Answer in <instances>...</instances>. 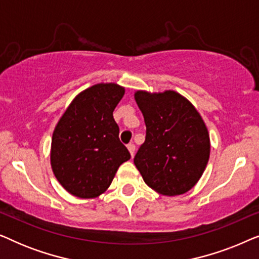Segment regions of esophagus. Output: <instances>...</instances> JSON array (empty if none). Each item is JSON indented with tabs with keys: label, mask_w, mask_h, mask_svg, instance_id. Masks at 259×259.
Wrapping results in <instances>:
<instances>
[{
	"label": "esophagus",
	"mask_w": 259,
	"mask_h": 259,
	"mask_svg": "<svg viewBox=\"0 0 259 259\" xmlns=\"http://www.w3.org/2000/svg\"><path fill=\"white\" fill-rule=\"evenodd\" d=\"M127 148H128V151H130V153H131V155H134V152H136V145H134L133 143H131V144H128L127 145Z\"/></svg>",
	"instance_id": "obj_1"
}]
</instances>
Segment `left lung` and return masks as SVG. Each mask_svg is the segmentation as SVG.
<instances>
[{
    "label": "left lung",
    "instance_id": "left-lung-1",
    "mask_svg": "<svg viewBox=\"0 0 259 259\" xmlns=\"http://www.w3.org/2000/svg\"><path fill=\"white\" fill-rule=\"evenodd\" d=\"M134 99L146 125L145 143L134 157V165L158 193H186L203 176L210 158V136L204 120L175 91H137Z\"/></svg>",
    "mask_w": 259,
    "mask_h": 259
}]
</instances>
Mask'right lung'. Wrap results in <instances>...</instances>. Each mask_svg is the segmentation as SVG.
Here are the masks:
<instances>
[{"mask_svg":"<svg viewBox=\"0 0 259 259\" xmlns=\"http://www.w3.org/2000/svg\"><path fill=\"white\" fill-rule=\"evenodd\" d=\"M125 94L116 83H97L74 98L56 123L51 165L63 189L92 199L111 185L131 154L119 139L113 111Z\"/></svg>","mask_w":259,"mask_h":259,"instance_id":"1","label":"right lung"}]
</instances>
